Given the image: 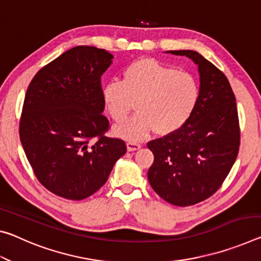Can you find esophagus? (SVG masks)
Here are the masks:
<instances>
[{"instance_id":"34e87169","label":"esophagus","mask_w":261,"mask_h":261,"mask_svg":"<svg viewBox=\"0 0 261 261\" xmlns=\"http://www.w3.org/2000/svg\"><path fill=\"white\" fill-rule=\"evenodd\" d=\"M126 145H127V150L129 151H137L138 148H140V146H142L139 143L134 142V140H129Z\"/></svg>"}]
</instances>
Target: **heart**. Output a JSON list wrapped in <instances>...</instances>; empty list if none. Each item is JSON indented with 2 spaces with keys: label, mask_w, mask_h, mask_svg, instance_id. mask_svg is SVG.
I'll use <instances>...</instances> for the list:
<instances>
[{
  "label": "heart",
  "mask_w": 261,
  "mask_h": 261,
  "mask_svg": "<svg viewBox=\"0 0 261 261\" xmlns=\"http://www.w3.org/2000/svg\"><path fill=\"white\" fill-rule=\"evenodd\" d=\"M102 96L111 118L122 123L137 103L138 114L117 127L119 135L142 140L155 130L168 135L187 122L200 96L195 76L154 59L135 60L123 69L122 81L105 85Z\"/></svg>",
  "instance_id": "b5f03b06"
}]
</instances>
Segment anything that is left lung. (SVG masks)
<instances>
[{
	"mask_svg": "<svg viewBox=\"0 0 261 261\" xmlns=\"http://www.w3.org/2000/svg\"><path fill=\"white\" fill-rule=\"evenodd\" d=\"M193 59L200 72V96L182 126L147 143L154 154L147 177L168 203L188 206L209 198L224 182L241 145L236 97L221 69L190 49L169 51Z\"/></svg>",
	"mask_w": 261,
	"mask_h": 261,
	"instance_id": "obj_1",
	"label": "left lung"
}]
</instances>
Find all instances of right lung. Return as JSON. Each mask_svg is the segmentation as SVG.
<instances>
[{"mask_svg": "<svg viewBox=\"0 0 261 261\" xmlns=\"http://www.w3.org/2000/svg\"><path fill=\"white\" fill-rule=\"evenodd\" d=\"M113 55L76 46L37 72L19 118V139L32 171L49 192L84 200L107 182L126 152L122 138L108 137L102 114V74Z\"/></svg>", "mask_w": 261, "mask_h": 261, "instance_id": "right-lung-1", "label": "right lung"}]
</instances>
